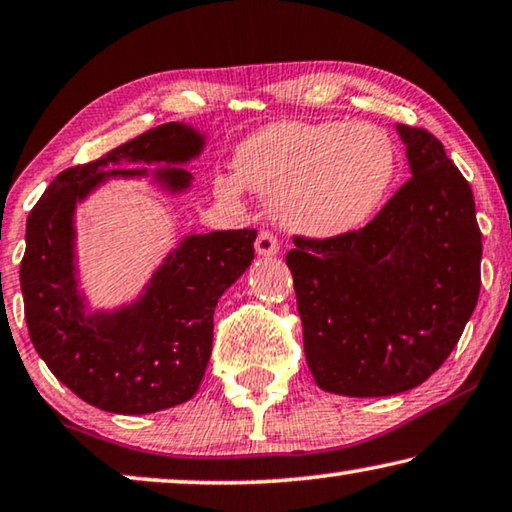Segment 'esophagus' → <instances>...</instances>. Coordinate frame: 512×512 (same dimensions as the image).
<instances>
[{
    "label": "esophagus",
    "instance_id": "esophagus-1",
    "mask_svg": "<svg viewBox=\"0 0 512 512\" xmlns=\"http://www.w3.org/2000/svg\"><path fill=\"white\" fill-rule=\"evenodd\" d=\"M255 248H257L259 255H275V253H280L278 234H273L271 230H262V232L257 234Z\"/></svg>",
    "mask_w": 512,
    "mask_h": 512
}]
</instances>
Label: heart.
Wrapping results in <instances>:
<instances>
[{
  "mask_svg": "<svg viewBox=\"0 0 512 512\" xmlns=\"http://www.w3.org/2000/svg\"><path fill=\"white\" fill-rule=\"evenodd\" d=\"M237 175L218 173L216 196L239 202L243 184L291 230L335 237L360 227L385 200L399 154L383 129L346 123H273L237 148Z\"/></svg>",
  "mask_w": 512,
  "mask_h": 512,
  "instance_id": "b5f03b06",
  "label": "heart"
}]
</instances>
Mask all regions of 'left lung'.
Returning <instances> with one entry per match:
<instances>
[{
	"label": "left lung",
	"instance_id": "obj_1",
	"mask_svg": "<svg viewBox=\"0 0 512 512\" xmlns=\"http://www.w3.org/2000/svg\"><path fill=\"white\" fill-rule=\"evenodd\" d=\"M412 177L360 230L294 237L287 266L316 385L389 396L442 367L481 291V230L469 182L444 145L399 125Z\"/></svg>",
	"mask_w": 512,
	"mask_h": 512
}]
</instances>
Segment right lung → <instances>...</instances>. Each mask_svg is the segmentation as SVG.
<instances>
[{
  "label": "right lung",
  "instance_id": "1",
  "mask_svg": "<svg viewBox=\"0 0 512 512\" xmlns=\"http://www.w3.org/2000/svg\"><path fill=\"white\" fill-rule=\"evenodd\" d=\"M200 148L202 136L186 125L148 129L102 159L63 170L29 212L20 287L31 344L63 385L100 410L148 415L198 392L212 355L216 303L253 262L257 230L186 237L134 305L86 316L72 264L75 205L104 177L145 175L141 166L102 170L107 164H182ZM154 177L170 191L191 182L184 168H159Z\"/></svg>",
  "mask_w": 512,
  "mask_h": 512
}]
</instances>
